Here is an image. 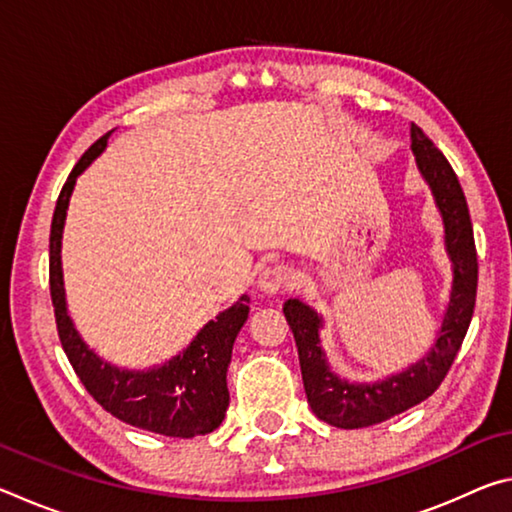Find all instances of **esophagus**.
<instances>
[{"label": "esophagus", "instance_id": "esophagus-1", "mask_svg": "<svg viewBox=\"0 0 512 512\" xmlns=\"http://www.w3.org/2000/svg\"><path fill=\"white\" fill-rule=\"evenodd\" d=\"M296 282V275H293V268L289 264H273L266 266L257 277V287L264 293H277L287 291Z\"/></svg>", "mask_w": 512, "mask_h": 512}]
</instances>
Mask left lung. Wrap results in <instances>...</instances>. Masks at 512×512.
<instances>
[{
	"label": "left lung",
	"instance_id": "obj_1",
	"mask_svg": "<svg viewBox=\"0 0 512 512\" xmlns=\"http://www.w3.org/2000/svg\"><path fill=\"white\" fill-rule=\"evenodd\" d=\"M411 149L445 223V246L454 264V287L436 345L409 370L379 384H348L327 368L318 345L320 318L300 300L284 302V316L298 345L307 402L320 420L339 429L372 427L427 400L452 368L470 327L479 282L474 232L465 194L452 164L420 126L411 124Z\"/></svg>",
	"mask_w": 512,
	"mask_h": 512
}]
</instances>
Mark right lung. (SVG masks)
Listing matches in <instances>:
<instances>
[{
    "label": "right lung",
    "mask_w": 512,
    "mask_h": 512,
    "mask_svg": "<svg viewBox=\"0 0 512 512\" xmlns=\"http://www.w3.org/2000/svg\"><path fill=\"white\" fill-rule=\"evenodd\" d=\"M110 133L99 137L74 164L60 189L51 219L49 291L54 302L58 339L85 391L115 418L171 438L201 436L214 431L225 418L230 402L225 372L232 357V343L248 318V296H241L237 305L225 309L216 320H210L183 354L173 357L162 368L146 372L119 370L101 361L81 341L67 316L63 271H60V237H63L67 203L76 176L106 149Z\"/></svg>",
    "instance_id": "1"
}]
</instances>
